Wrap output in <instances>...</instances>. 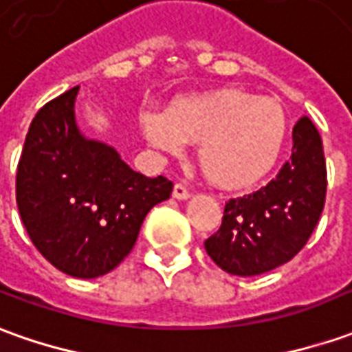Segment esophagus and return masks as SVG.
Here are the masks:
<instances>
[{
	"mask_svg": "<svg viewBox=\"0 0 352 352\" xmlns=\"http://www.w3.org/2000/svg\"><path fill=\"white\" fill-rule=\"evenodd\" d=\"M190 196V190H188V186L183 185V183H177L175 186H173V198H177V200H186Z\"/></svg>",
	"mask_w": 352,
	"mask_h": 352,
	"instance_id": "esophagus-1",
	"label": "esophagus"
}]
</instances>
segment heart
Listing matches in <instances>:
<instances>
[{
  "mask_svg": "<svg viewBox=\"0 0 352 352\" xmlns=\"http://www.w3.org/2000/svg\"><path fill=\"white\" fill-rule=\"evenodd\" d=\"M142 133L164 152L198 142L202 173L217 186L245 188L276 167L285 148L287 117L276 100L223 88L179 100L169 113L144 109Z\"/></svg>",
  "mask_w": 352,
  "mask_h": 352,
  "instance_id": "1",
  "label": "heart"
}]
</instances>
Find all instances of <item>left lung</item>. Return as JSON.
I'll return each instance as SVG.
<instances>
[{
	"instance_id": "left-lung-1",
	"label": "left lung",
	"mask_w": 352,
	"mask_h": 352,
	"mask_svg": "<svg viewBox=\"0 0 352 352\" xmlns=\"http://www.w3.org/2000/svg\"><path fill=\"white\" fill-rule=\"evenodd\" d=\"M322 136L302 116L293 126V152L276 179L250 195L229 198L206 252L227 274L260 276L289 262L312 235L326 204Z\"/></svg>"
}]
</instances>
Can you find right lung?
Instances as JSON below:
<instances>
[{"mask_svg": "<svg viewBox=\"0 0 352 352\" xmlns=\"http://www.w3.org/2000/svg\"><path fill=\"white\" fill-rule=\"evenodd\" d=\"M76 92L54 98L32 119L16 166V206L52 266L92 279L125 260L146 214L171 196L173 183L136 173L111 146L80 135Z\"/></svg>", "mask_w": 352, "mask_h": 352, "instance_id": "obj_1", "label": "right lung"}]
</instances>
